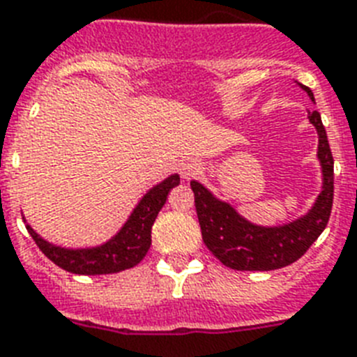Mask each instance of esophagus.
Masks as SVG:
<instances>
[{
  "instance_id": "obj_1",
  "label": "esophagus",
  "mask_w": 357,
  "mask_h": 357,
  "mask_svg": "<svg viewBox=\"0 0 357 357\" xmlns=\"http://www.w3.org/2000/svg\"><path fill=\"white\" fill-rule=\"evenodd\" d=\"M199 172H202V163L196 161V159H187V161H183V163L179 165V174H181V178H183L185 181L196 178Z\"/></svg>"
}]
</instances>
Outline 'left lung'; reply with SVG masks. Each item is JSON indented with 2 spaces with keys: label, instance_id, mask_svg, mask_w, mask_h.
<instances>
[{
  "label": "left lung",
  "instance_id": "obj_1",
  "mask_svg": "<svg viewBox=\"0 0 357 357\" xmlns=\"http://www.w3.org/2000/svg\"><path fill=\"white\" fill-rule=\"evenodd\" d=\"M314 100L312 89L299 84ZM315 102V100H314ZM310 123L319 135L317 159L323 174V187L308 213L282 225H257L238 211L214 196L199 181H190L202 236L208 251L220 262L238 271H269L299 260L319 238L332 213L334 202V158L319 112H308Z\"/></svg>",
  "mask_w": 357,
  "mask_h": 357
}]
</instances>
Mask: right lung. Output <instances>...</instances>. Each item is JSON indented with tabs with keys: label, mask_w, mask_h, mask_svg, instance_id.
Listing matches in <instances>:
<instances>
[{
	"label": "right lung",
	"mask_w": 357,
	"mask_h": 357,
	"mask_svg": "<svg viewBox=\"0 0 357 357\" xmlns=\"http://www.w3.org/2000/svg\"><path fill=\"white\" fill-rule=\"evenodd\" d=\"M176 185H179V176L172 174L161 183L153 185L132 211L128 220L117 231L115 236L95 248H62L51 244L27 225L29 234L49 260H53L58 268L77 275H108L119 273L124 269L137 266L146 257L152 245V225L163 208L167 196Z\"/></svg>",
	"instance_id": "right-lung-1"
}]
</instances>
